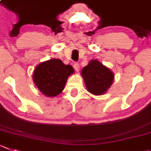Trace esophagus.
<instances>
[{"mask_svg":"<svg viewBox=\"0 0 151 151\" xmlns=\"http://www.w3.org/2000/svg\"><path fill=\"white\" fill-rule=\"evenodd\" d=\"M74 68H75V70H76V72H78L80 70V66H79V64H78V62H75L74 63Z\"/></svg>","mask_w":151,"mask_h":151,"instance_id":"obj_1","label":"esophagus"}]
</instances>
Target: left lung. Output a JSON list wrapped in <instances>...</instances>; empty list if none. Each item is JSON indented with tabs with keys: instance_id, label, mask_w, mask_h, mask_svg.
Listing matches in <instances>:
<instances>
[{
	"instance_id": "obj_1",
	"label": "left lung",
	"mask_w": 151,
	"mask_h": 151,
	"mask_svg": "<svg viewBox=\"0 0 151 151\" xmlns=\"http://www.w3.org/2000/svg\"><path fill=\"white\" fill-rule=\"evenodd\" d=\"M87 91L96 96L105 93L114 80L113 73L98 60L93 59L81 70Z\"/></svg>"
}]
</instances>
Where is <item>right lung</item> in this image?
Instances as JSON below:
<instances>
[{
	"label": "right lung",
	"mask_w": 151,
	"mask_h": 151,
	"mask_svg": "<svg viewBox=\"0 0 151 151\" xmlns=\"http://www.w3.org/2000/svg\"><path fill=\"white\" fill-rule=\"evenodd\" d=\"M74 73L71 65H66L60 59H50L35 67L33 81L38 90L48 97H54L63 91L67 78Z\"/></svg>",
	"instance_id": "right-lung-1"
}]
</instances>
